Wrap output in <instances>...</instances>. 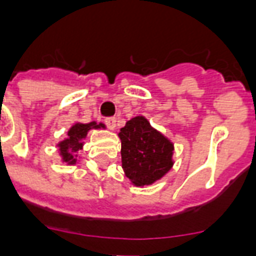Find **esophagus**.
<instances>
[{
  "mask_svg": "<svg viewBox=\"0 0 256 256\" xmlns=\"http://www.w3.org/2000/svg\"><path fill=\"white\" fill-rule=\"evenodd\" d=\"M104 124H106V126H108L110 130H114L116 126V120L114 118V116H108V118H106V120H104Z\"/></svg>",
  "mask_w": 256,
  "mask_h": 256,
  "instance_id": "esophagus-1",
  "label": "esophagus"
}]
</instances>
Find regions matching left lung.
<instances>
[{
    "label": "left lung",
    "mask_w": 256,
    "mask_h": 256,
    "mask_svg": "<svg viewBox=\"0 0 256 256\" xmlns=\"http://www.w3.org/2000/svg\"><path fill=\"white\" fill-rule=\"evenodd\" d=\"M120 156L124 175L136 187L150 186L164 178L174 160V144L144 116H132L120 128Z\"/></svg>",
    "instance_id": "8db88e82"
}]
</instances>
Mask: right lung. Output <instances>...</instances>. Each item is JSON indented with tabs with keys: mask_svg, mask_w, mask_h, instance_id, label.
I'll use <instances>...</instances> for the list:
<instances>
[{
	"mask_svg": "<svg viewBox=\"0 0 256 256\" xmlns=\"http://www.w3.org/2000/svg\"><path fill=\"white\" fill-rule=\"evenodd\" d=\"M100 128H106V126L102 122L98 124L96 120H92L90 124L76 122L68 130V136L57 144L58 154L61 156L62 162L66 164H70V166L77 164L78 152L84 148L88 132L90 130H100Z\"/></svg>",
	"mask_w": 256,
	"mask_h": 256,
	"instance_id": "add662e5",
	"label": "right lung"
}]
</instances>
